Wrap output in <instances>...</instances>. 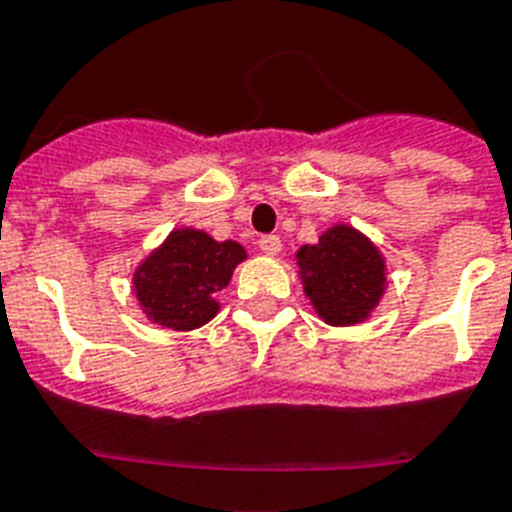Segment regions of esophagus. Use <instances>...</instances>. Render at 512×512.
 <instances>
[{
  "instance_id": "esophagus-1",
  "label": "esophagus",
  "mask_w": 512,
  "mask_h": 512,
  "mask_svg": "<svg viewBox=\"0 0 512 512\" xmlns=\"http://www.w3.org/2000/svg\"><path fill=\"white\" fill-rule=\"evenodd\" d=\"M259 248L266 253V256H277L282 251V240L277 235H261Z\"/></svg>"
}]
</instances>
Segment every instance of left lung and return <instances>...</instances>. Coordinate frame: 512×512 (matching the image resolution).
<instances>
[{
    "mask_svg": "<svg viewBox=\"0 0 512 512\" xmlns=\"http://www.w3.org/2000/svg\"><path fill=\"white\" fill-rule=\"evenodd\" d=\"M306 295L327 324L345 327L369 316L384 293V261L353 227H332L298 251Z\"/></svg>",
    "mask_w": 512,
    "mask_h": 512,
    "instance_id": "1",
    "label": "left lung"
}]
</instances>
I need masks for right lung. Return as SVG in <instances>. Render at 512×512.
Masks as SVG:
<instances>
[{"label":"right lung","mask_w":512,"mask_h":512,"mask_svg":"<svg viewBox=\"0 0 512 512\" xmlns=\"http://www.w3.org/2000/svg\"><path fill=\"white\" fill-rule=\"evenodd\" d=\"M246 259L235 240L217 243L206 232L175 230L135 272V295L146 314L167 329H196L217 314L214 293Z\"/></svg>","instance_id":"add662e5"}]
</instances>
